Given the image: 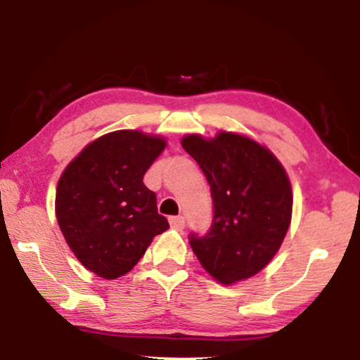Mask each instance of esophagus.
<instances>
[{
	"mask_svg": "<svg viewBox=\"0 0 360 360\" xmlns=\"http://www.w3.org/2000/svg\"><path fill=\"white\" fill-rule=\"evenodd\" d=\"M169 221H170V226L175 231H184L185 229V218H184V216H172Z\"/></svg>",
	"mask_w": 360,
	"mask_h": 360,
	"instance_id": "esophagus-1",
	"label": "esophagus"
}]
</instances>
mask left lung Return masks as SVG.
I'll use <instances>...</instances> for the list:
<instances>
[{
	"mask_svg": "<svg viewBox=\"0 0 360 360\" xmlns=\"http://www.w3.org/2000/svg\"><path fill=\"white\" fill-rule=\"evenodd\" d=\"M181 146L203 170L213 200L208 233H191V249L219 283L252 277L277 254L292 219V186L282 164L234 132L210 141L190 134Z\"/></svg>",
	"mask_w": 360,
	"mask_h": 360,
	"instance_id": "8db88e82",
	"label": "left lung"
}]
</instances>
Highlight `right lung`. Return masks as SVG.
Here are the masks:
<instances>
[{"instance_id":"obj_1","label":"right lung","mask_w":360,"mask_h":360,"mask_svg":"<svg viewBox=\"0 0 360 360\" xmlns=\"http://www.w3.org/2000/svg\"><path fill=\"white\" fill-rule=\"evenodd\" d=\"M162 137L116 131L88 144L58 180L56 214L77 259L98 277L132 270L152 239L169 229L144 174L164 150Z\"/></svg>"}]
</instances>
